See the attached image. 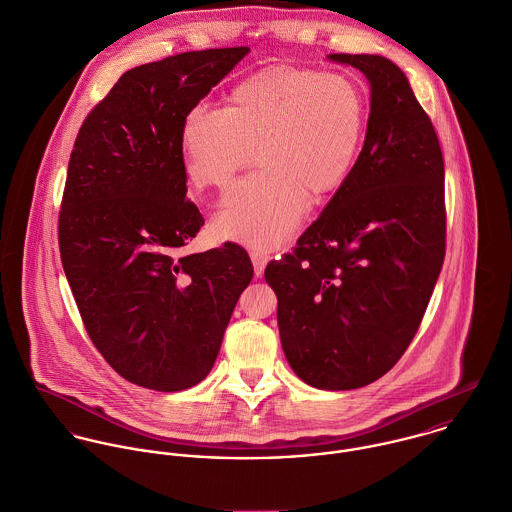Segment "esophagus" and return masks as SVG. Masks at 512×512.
Here are the masks:
<instances>
[{
  "mask_svg": "<svg viewBox=\"0 0 512 512\" xmlns=\"http://www.w3.org/2000/svg\"><path fill=\"white\" fill-rule=\"evenodd\" d=\"M249 255H251V261H253L255 275H257V277H261V275H263V271H265V265H267V261H269V253H267V251H263V249L253 247V249L249 251Z\"/></svg>",
  "mask_w": 512,
  "mask_h": 512,
  "instance_id": "obj_1",
  "label": "esophagus"
}]
</instances>
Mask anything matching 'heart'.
I'll list each match as a JSON object with an SVG mask.
<instances>
[{
    "label": "heart",
    "mask_w": 512,
    "mask_h": 512,
    "mask_svg": "<svg viewBox=\"0 0 512 512\" xmlns=\"http://www.w3.org/2000/svg\"><path fill=\"white\" fill-rule=\"evenodd\" d=\"M366 126V99L340 73L275 67L237 83L225 108H192L182 124L190 182L225 194L237 172L259 164L217 213V235L275 247L348 178Z\"/></svg>",
    "instance_id": "heart-1"
}]
</instances>
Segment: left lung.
Wrapping results in <instances>:
<instances>
[{
	"label": "left lung",
	"instance_id": "8db88e82",
	"mask_svg": "<svg viewBox=\"0 0 512 512\" xmlns=\"http://www.w3.org/2000/svg\"><path fill=\"white\" fill-rule=\"evenodd\" d=\"M360 69L372 101L362 152L293 253L273 259L285 356L318 390H354L408 350L445 259V168L404 71L380 55H328Z\"/></svg>",
	"mask_w": 512,
	"mask_h": 512
}]
</instances>
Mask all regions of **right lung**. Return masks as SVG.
Masks as SVG:
<instances>
[{
	"label": "right lung",
	"instance_id": "1",
	"mask_svg": "<svg viewBox=\"0 0 512 512\" xmlns=\"http://www.w3.org/2000/svg\"><path fill=\"white\" fill-rule=\"evenodd\" d=\"M249 47L126 71L85 118L67 170L59 251L95 348L124 380L180 392L209 374L253 279L243 247L180 255L204 225L186 200L182 124Z\"/></svg>",
	"mask_w": 512,
	"mask_h": 512
}]
</instances>
